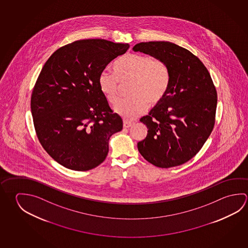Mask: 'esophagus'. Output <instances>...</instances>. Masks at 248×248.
<instances>
[{"instance_id": "34e87169", "label": "esophagus", "mask_w": 248, "mask_h": 248, "mask_svg": "<svg viewBox=\"0 0 248 248\" xmlns=\"http://www.w3.org/2000/svg\"><path fill=\"white\" fill-rule=\"evenodd\" d=\"M133 122L129 121V120H124V128H129L130 126L132 125Z\"/></svg>"}]
</instances>
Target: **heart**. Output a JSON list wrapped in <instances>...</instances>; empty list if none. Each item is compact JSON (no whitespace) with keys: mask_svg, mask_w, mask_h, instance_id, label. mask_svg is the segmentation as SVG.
Masks as SVG:
<instances>
[{"mask_svg":"<svg viewBox=\"0 0 248 248\" xmlns=\"http://www.w3.org/2000/svg\"><path fill=\"white\" fill-rule=\"evenodd\" d=\"M114 72L104 70L98 77L99 90L106 100H118L121 84L130 83L129 97L118 101L114 110L126 118H134L150 105L165 98L170 83V73L165 62L150 55L129 54L114 63Z\"/></svg>","mask_w":248,"mask_h":248,"instance_id":"obj_1","label":"heart"}]
</instances>
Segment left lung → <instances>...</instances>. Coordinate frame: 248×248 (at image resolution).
I'll return each instance as SVG.
<instances>
[{"label":"left lung","instance_id":"1","mask_svg":"<svg viewBox=\"0 0 248 248\" xmlns=\"http://www.w3.org/2000/svg\"><path fill=\"white\" fill-rule=\"evenodd\" d=\"M133 51L165 62L170 73L167 94L140 119L146 138L138 143L144 159L160 168L183 165L204 145L215 124L217 92L204 63L170 42L136 44Z\"/></svg>","mask_w":248,"mask_h":248}]
</instances>
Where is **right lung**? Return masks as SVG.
Masks as SVG:
<instances>
[{
    "label": "right lung",
    "instance_id": "obj_1",
    "mask_svg": "<svg viewBox=\"0 0 248 248\" xmlns=\"http://www.w3.org/2000/svg\"><path fill=\"white\" fill-rule=\"evenodd\" d=\"M129 44L79 40L58 48L45 62L31 96L35 133L54 160L74 170L105 161L111 135L123 129L99 90L98 77Z\"/></svg>",
    "mask_w": 248,
    "mask_h": 248
}]
</instances>
